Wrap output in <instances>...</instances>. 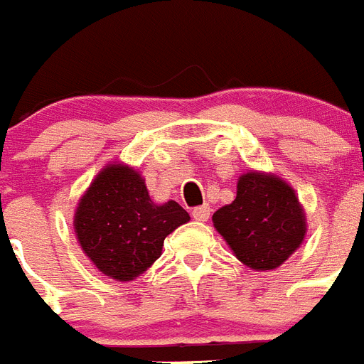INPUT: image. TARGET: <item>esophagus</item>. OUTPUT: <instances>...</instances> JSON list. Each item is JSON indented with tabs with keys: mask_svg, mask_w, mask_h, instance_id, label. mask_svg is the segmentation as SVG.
Wrapping results in <instances>:
<instances>
[{
	"mask_svg": "<svg viewBox=\"0 0 364 364\" xmlns=\"http://www.w3.org/2000/svg\"><path fill=\"white\" fill-rule=\"evenodd\" d=\"M210 206L208 204H204V206H197L191 210V217H193L195 220H200V223H204V220L210 219Z\"/></svg>",
	"mask_w": 364,
	"mask_h": 364,
	"instance_id": "obj_1",
	"label": "esophagus"
}]
</instances>
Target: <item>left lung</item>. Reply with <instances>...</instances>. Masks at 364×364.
<instances>
[{
  "label": "left lung",
  "instance_id": "left-lung-1",
  "mask_svg": "<svg viewBox=\"0 0 364 364\" xmlns=\"http://www.w3.org/2000/svg\"><path fill=\"white\" fill-rule=\"evenodd\" d=\"M213 225L239 262L257 271L282 265L306 235V217L293 189L263 173L239 178L237 197L213 213Z\"/></svg>",
  "mask_w": 364,
  "mask_h": 364
}]
</instances>
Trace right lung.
I'll use <instances>...</instances> for the list:
<instances>
[{"instance_id":"1","label":"right lung","mask_w":364,"mask_h":364,"mask_svg":"<svg viewBox=\"0 0 364 364\" xmlns=\"http://www.w3.org/2000/svg\"><path fill=\"white\" fill-rule=\"evenodd\" d=\"M188 220L189 213L175 200L152 203L136 171L110 166L80 198L75 234L99 271L129 282L156 262L164 239Z\"/></svg>"}]
</instances>
